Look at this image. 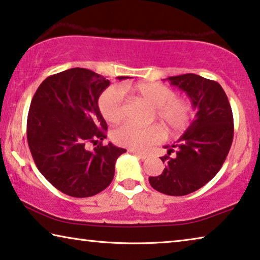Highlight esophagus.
Returning a JSON list of instances; mask_svg holds the SVG:
<instances>
[{"mask_svg":"<svg viewBox=\"0 0 260 260\" xmlns=\"http://www.w3.org/2000/svg\"><path fill=\"white\" fill-rule=\"evenodd\" d=\"M129 153H132V154H134V155H137L138 157H140V158H142V160H145V158H147L148 157V155L147 154H145V153H141V152H138V150H132V149H129L128 150Z\"/></svg>","mask_w":260,"mask_h":260,"instance_id":"1","label":"esophagus"}]
</instances>
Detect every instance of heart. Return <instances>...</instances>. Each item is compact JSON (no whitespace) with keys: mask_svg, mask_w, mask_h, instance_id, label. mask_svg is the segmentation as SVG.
<instances>
[{"mask_svg":"<svg viewBox=\"0 0 260 260\" xmlns=\"http://www.w3.org/2000/svg\"><path fill=\"white\" fill-rule=\"evenodd\" d=\"M123 91H131L139 98L154 107V118L161 122L169 135L183 133L190 125L192 105L187 98L177 96L175 91L167 85L156 81H142L133 86H122ZM119 86H111L99 98V110L110 122H118L125 115L123 92ZM164 138L160 126L139 127L123 123L115 128L112 139L118 146L132 150H146Z\"/></svg>","mask_w":260,"mask_h":260,"instance_id":"b5f03b06","label":"heart"}]
</instances>
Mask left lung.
Returning <instances> with one entry per match:
<instances>
[{
  "label": "left lung",
  "mask_w": 260,
  "mask_h": 260,
  "mask_svg": "<svg viewBox=\"0 0 260 260\" xmlns=\"http://www.w3.org/2000/svg\"><path fill=\"white\" fill-rule=\"evenodd\" d=\"M167 79L187 93L197 113L180 140L165 147L168 155L161 160L166 168L161 175L150 176L149 183L166 195L184 196L202 188L222 168L234 140V115L217 81L193 73ZM174 148L177 152L170 157Z\"/></svg>",
  "instance_id": "left-lung-1"
}]
</instances>
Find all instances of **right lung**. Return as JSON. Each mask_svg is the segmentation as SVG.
Returning a JSON list of instances; mask_svg holds the SVG:
<instances>
[{
  "label": "right lung",
  "instance_id": "obj_1",
  "mask_svg": "<svg viewBox=\"0 0 260 260\" xmlns=\"http://www.w3.org/2000/svg\"><path fill=\"white\" fill-rule=\"evenodd\" d=\"M108 85L91 70L73 68L49 76L31 100L26 121L31 155L42 175L69 196L90 197L106 189L115 161L126 152L111 142L103 145L107 123L98 99ZM87 143L96 147L88 151Z\"/></svg>",
  "mask_w": 260,
  "mask_h": 260
}]
</instances>
